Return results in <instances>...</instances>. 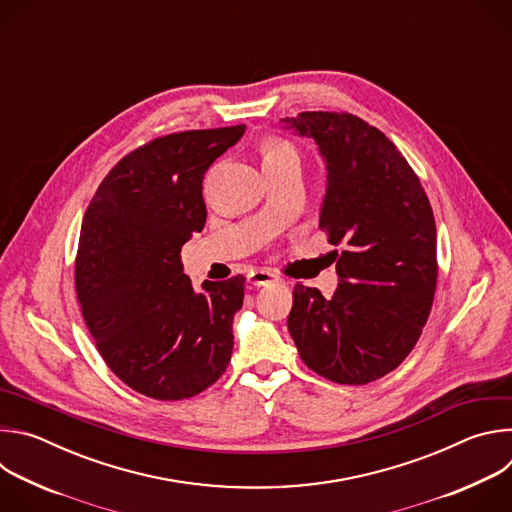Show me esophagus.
<instances>
[{"mask_svg":"<svg viewBox=\"0 0 512 512\" xmlns=\"http://www.w3.org/2000/svg\"><path fill=\"white\" fill-rule=\"evenodd\" d=\"M247 281H249L251 285H255V287H261V285H267V283L277 281V275L271 273V271H267V269H255V271H251V273L247 275Z\"/></svg>","mask_w":512,"mask_h":512,"instance_id":"obj_1","label":"esophagus"}]
</instances>
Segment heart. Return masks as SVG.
<instances>
[{"label": "heart", "mask_w": 512, "mask_h": 512, "mask_svg": "<svg viewBox=\"0 0 512 512\" xmlns=\"http://www.w3.org/2000/svg\"><path fill=\"white\" fill-rule=\"evenodd\" d=\"M281 156H298L294 145L287 141H269L265 143L263 148V160H271V158H281Z\"/></svg>", "instance_id": "heart-1"}]
</instances>
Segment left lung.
Here are the masks:
<instances>
[{
  "label": "left lung",
  "instance_id": "8db88e82",
  "mask_svg": "<svg viewBox=\"0 0 512 512\" xmlns=\"http://www.w3.org/2000/svg\"><path fill=\"white\" fill-rule=\"evenodd\" d=\"M281 123L318 145L326 164L320 229L342 247L334 251V296L296 283L287 330L314 373L367 385L399 367L427 322L437 279L433 212L419 178L377 127L324 111Z\"/></svg>",
  "mask_w": 512,
  "mask_h": 512
}]
</instances>
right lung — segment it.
<instances>
[{
  "label": "right lung",
  "mask_w": 512,
  "mask_h": 512,
  "mask_svg": "<svg viewBox=\"0 0 512 512\" xmlns=\"http://www.w3.org/2000/svg\"><path fill=\"white\" fill-rule=\"evenodd\" d=\"M243 133L235 125L154 139L105 176L85 212L75 265L83 318L109 369L145 397H194L231 362L245 277L196 291L180 249L206 223V170Z\"/></svg>",
  "instance_id": "right-lung-1"
}]
</instances>
